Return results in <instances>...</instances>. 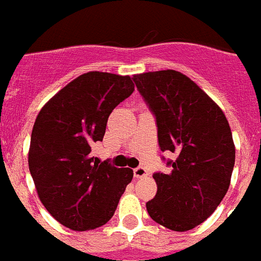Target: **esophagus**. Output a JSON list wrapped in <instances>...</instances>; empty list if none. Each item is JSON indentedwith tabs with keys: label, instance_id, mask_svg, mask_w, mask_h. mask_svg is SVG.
I'll use <instances>...</instances> for the list:
<instances>
[{
	"label": "esophagus",
	"instance_id": "1",
	"mask_svg": "<svg viewBox=\"0 0 261 261\" xmlns=\"http://www.w3.org/2000/svg\"><path fill=\"white\" fill-rule=\"evenodd\" d=\"M146 175H147V170H146L145 167H137V169H134L135 178H143Z\"/></svg>",
	"mask_w": 261,
	"mask_h": 261
}]
</instances>
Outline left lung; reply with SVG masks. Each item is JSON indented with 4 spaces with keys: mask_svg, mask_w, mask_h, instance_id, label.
Instances as JSON below:
<instances>
[{
    "mask_svg": "<svg viewBox=\"0 0 261 261\" xmlns=\"http://www.w3.org/2000/svg\"><path fill=\"white\" fill-rule=\"evenodd\" d=\"M154 112L162 151L174 152L169 174L155 173L156 194L146 202L150 217L185 232L204 222L229 189L233 138L225 114L190 77L174 69L134 75Z\"/></svg>",
    "mask_w": 261,
    "mask_h": 261,
    "instance_id": "8db88e82",
    "label": "left lung"
}]
</instances>
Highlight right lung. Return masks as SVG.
Returning <instances> with one entry per match:
<instances>
[{"mask_svg":"<svg viewBox=\"0 0 261 261\" xmlns=\"http://www.w3.org/2000/svg\"><path fill=\"white\" fill-rule=\"evenodd\" d=\"M133 91L130 76L87 72L50 97L36 118L29 171L42 205L69 229L105 225L133 179L128 167L100 164L92 155L110 114Z\"/></svg>","mask_w":261,"mask_h":261,"instance_id":"1","label":"right lung"}]
</instances>
